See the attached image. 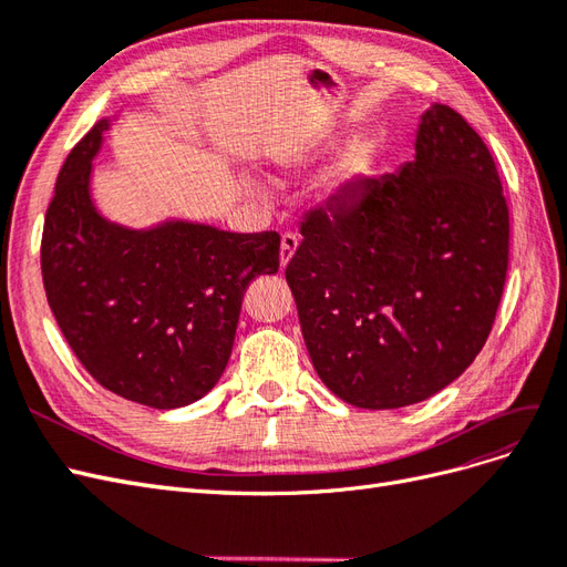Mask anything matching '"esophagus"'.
<instances>
[{
  "mask_svg": "<svg viewBox=\"0 0 567 567\" xmlns=\"http://www.w3.org/2000/svg\"><path fill=\"white\" fill-rule=\"evenodd\" d=\"M296 248H298V236H296V234H290V231H286V234L281 236V252H279V257H281V267H286V265L290 262V257H293Z\"/></svg>",
  "mask_w": 567,
  "mask_h": 567,
  "instance_id": "34e87169",
  "label": "esophagus"
}]
</instances>
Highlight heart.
<instances>
[{"mask_svg": "<svg viewBox=\"0 0 567 567\" xmlns=\"http://www.w3.org/2000/svg\"><path fill=\"white\" fill-rule=\"evenodd\" d=\"M364 156H350L348 161H342V165L338 167V173H336V177H333V188L336 192H342V188L346 186H350L359 175L364 173Z\"/></svg>", "mask_w": 567, "mask_h": 567, "instance_id": "b5f03b06", "label": "heart"}]
</instances>
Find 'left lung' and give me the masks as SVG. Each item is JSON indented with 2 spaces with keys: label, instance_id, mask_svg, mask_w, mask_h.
Masks as SVG:
<instances>
[{
  "label": "left lung",
  "instance_id": "8db88e82",
  "mask_svg": "<svg viewBox=\"0 0 567 567\" xmlns=\"http://www.w3.org/2000/svg\"><path fill=\"white\" fill-rule=\"evenodd\" d=\"M300 234L286 281L342 402L416 404L473 364L504 293L508 205L489 148L454 109H427L414 161L359 177Z\"/></svg>",
  "mask_w": 567,
  "mask_h": 567
}]
</instances>
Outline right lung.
I'll use <instances>...</instances> for the list:
<instances>
[{"label": "right lung", "mask_w": 567, "mask_h": 567, "mask_svg": "<svg viewBox=\"0 0 567 567\" xmlns=\"http://www.w3.org/2000/svg\"><path fill=\"white\" fill-rule=\"evenodd\" d=\"M109 125L99 120L59 173L40 250L47 300L96 383L153 409L186 406L225 373L246 288L279 271L281 236L101 217L90 179Z\"/></svg>", "instance_id": "obj_1"}]
</instances>
